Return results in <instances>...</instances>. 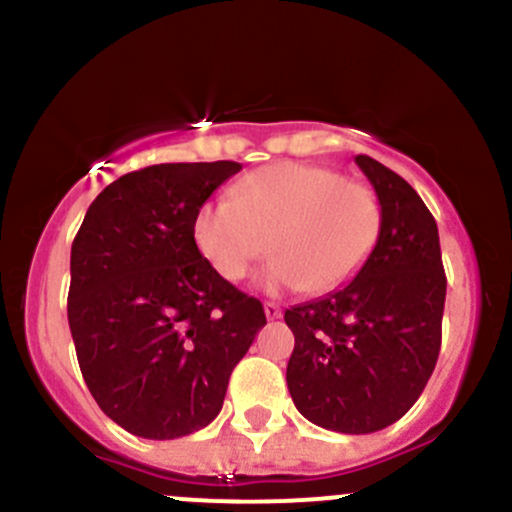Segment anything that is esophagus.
<instances>
[{
  "label": "esophagus",
  "mask_w": 512,
  "mask_h": 512,
  "mask_svg": "<svg viewBox=\"0 0 512 512\" xmlns=\"http://www.w3.org/2000/svg\"><path fill=\"white\" fill-rule=\"evenodd\" d=\"M265 314H267V319H280L282 307L277 302H265Z\"/></svg>",
  "instance_id": "esophagus-1"
}]
</instances>
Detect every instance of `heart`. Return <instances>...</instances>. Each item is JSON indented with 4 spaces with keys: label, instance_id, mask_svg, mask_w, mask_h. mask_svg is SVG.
<instances>
[{
    "label": "heart",
    "instance_id": "obj_1",
    "mask_svg": "<svg viewBox=\"0 0 512 512\" xmlns=\"http://www.w3.org/2000/svg\"><path fill=\"white\" fill-rule=\"evenodd\" d=\"M384 210L374 188L339 170L275 163L255 170L195 213L200 255L237 282L267 252L265 285L329 292L349 282L374 252Z\"/></svg>",
    "mask_w": 512,
    "mask_h": 512
}]
</instances>
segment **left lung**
I'll return each mask as SVG.
<instances>
[{"label": "left lung", "instance_id": "8db88e82", "mask_svg": "<svg viewBox=\"0 0 512 512\" xmlns=\"http://www.w3.org/2000/svg\"><path fill=\"white\" fill-rule=\"evenodd\" d=\"M354 160L381 200L379 242L349 285L285 312L294 334L287 386L317 426L374 433L399 421L431 379L446 272L436 220L416 190L379 160Z\"/></svg>", "mask_w": 512, "mask_h": 512}]
</instances>
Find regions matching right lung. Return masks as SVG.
Listing matches in <instances>:
<instances>
[{
  "label": "right lung",
  "instance_id": "1",
  "mask_svg": "<svg viewBox=\"0 0 512 512\" xmlns=\"http://www.w3.org/2000/svg\"><path fill=\"white\" fill-rule=\"evenodd\" d=\"M240 163H160L98 193L71 245L69 327L101 411L153 441L220 414L227 381L267 324L260 299L200 255L193 220Z\"/></svg>",
  "mask_w": 512,
  "mask_h": 512
}]
</instances>
